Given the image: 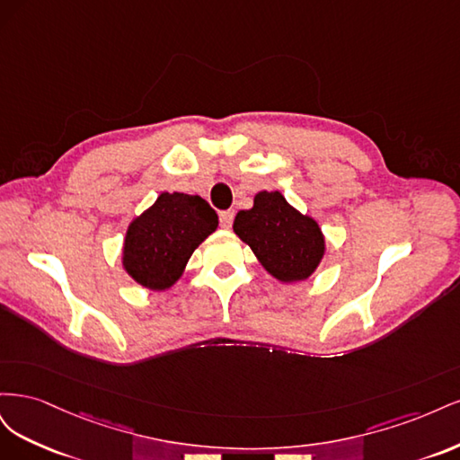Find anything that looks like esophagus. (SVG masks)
Returning <instances> with one entry per match:
<instances>
[{"mask_svg": "<svg viewBox=\"0 0 460 460\" xmlns=\"http://www.w3.org/2000/svg\"><path fill=\"white\" fill-rule=\"evenodd\" d=\"M218 218H220V226L222 228H230L232 222H234V211H222Z\"/></svg>", "mask_w": 460, "mask_h": 460, "instance_id": "34e87169", "label": "esophagus"}]
</instances>
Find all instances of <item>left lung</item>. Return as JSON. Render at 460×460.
Masks as SVG:
<instances>
[{
	"mask_svg": "<svg viewBox=\"0 0 460 460\" xmlns=\"http://www.w3.org/2000/svg\"><path fill=\"white\" fill-rule=\"evenodd\" d=\"M234 232L282 284L307 280L326 255L318 222L289 205L280 191H259L253 207L235 215Z\"/></svg>",
	"mask_w": 460,
	"mask_h": 460,
	"instance_id": "obj_1",
	"label": "left lung"
}]
</instances>
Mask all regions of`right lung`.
<instances>
[{"label":"right lung","instance_id":"right-lung-1","mask_svg":"<svg viewBox=\"0 0 460 460\" xmlns=\"http://www.w3.org/2000/svg\"><path fill=\"white\" fill-rule=\"evenodd\" d=\"M217 226V213L199 196L163 191L128 225L122 269L146 289H171L184 274L191 253Z\"/></svg>","mask_w":460,"mask_h":460}]
</instances>
